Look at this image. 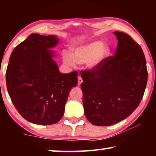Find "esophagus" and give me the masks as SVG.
<instances>
[{
  "label": "esophagus",
  "instance_id": "34e87169",
  "mask_svg": "<svg viewBox=\"0 0 156 156\" xmlns=\"http://www.w3.org/2000/svg\"><path fill=\"white\" fill-rule=\"evenodd\" d=\"M82 83H83V78H82L81 76H79L78 78V85H80Z\"/></svg>",
  "mask_w": 156,
  "mask_h": 156
}]
</instances>
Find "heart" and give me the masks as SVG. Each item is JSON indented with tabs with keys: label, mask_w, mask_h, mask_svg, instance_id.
Instances as JSON below:
<instances>
[{
	"label": "heart",
	"mask_w": 156,
	"mask_h": 156,
	"mask_svg": "<svg viewBox=\"0 0 156 156\" xmlns=\"http://www.w3.org/2000/svg\"><path fill=\"white\" fill-rule=\"evenodd\" d=\"M110 52L111 49L107 44L101 41H94L73 47L72 53L64 51L62 56L65 62L72 67H74L76 63L87 62L89 68L95 69L102 64L109 56Z\"/></svg>",
	"instance_id": "1"
}]
</instances>
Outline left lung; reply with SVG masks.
Wrapping results in <instances>:
<instances>
[{
	"label": "left lung",
	"instance_id": "8db88e82",
	"mask_svg": "<svg viewBox=\"0 0 156 156\" xmlns=\"http://www.w3.org/2000/svg\"><path fill=\"white\" fill-rule=\"evenodd\" d=\"M114 56L98 68L80 72L84 115L94 125L109 126L130 115L140 102L147 83L146 60L141 47L123 32Z\"/></svg>",
	"mask_w": 156,
	"mask_h": 156
}]
</instances>
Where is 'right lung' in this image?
I'll list each match as a JSON object with an SVG mask.
<instances>
[{
	"instance_id": "obj_1",
	"label": "right lung",
	"mask_w": 156,
	"mask_h": 156,
	"mask_svg": "<svg viewBox=\"0 0 156 156\" xmlns=\"http://www.w3.org/2000/svg\"><path fill=\"white\" fill-rule=\"evenodd\" d=\"M55 36L31 34L15 47L6 71L8 93L18 113L29 122L49 125L65 113L70 89L78 84V73H60L52 51Z\"/></svg>"
}]
</instances>
